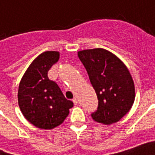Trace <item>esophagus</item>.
Instances as JSON below:
<instances>
[{
    "label": "esophagus",
    "mask_w": 155,
    "mask_h": 155,
    "mask_svg": "<svg viewBox=\"0 0 155 155\" xmlns=\"http://www.w3.org/2000/svg\"><path fill=\"white\" fill-rule=\"evenodd\" d=\"M72 100H73L74 104H75V105H77V104H78V100H77V99H76V98H74V99H72Z\"/></svg>",
    "instance_id": "esophagus-1"
}]
</instances>
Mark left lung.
<instances>
[{"label": "left lung", "mask_w": 155, "mask_h": 155, "mask_svg": "<svg viewBox=\"0 0 155 155\" xmlns=\"http://www.w3.org/2000/svg\"><path fill=\"white\" fill-rule=\"evenodd\" d=\"M78 57L99 100L92 119L105 125L119 122L130 110L135 98L134 81L127 66L114 54L101 48L79 51Z\"/></svg>", "instance_id": "obj_1"}]
</instances>
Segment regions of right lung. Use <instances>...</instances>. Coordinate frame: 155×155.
Returning a JSON list of instances; mask_svg holds the SVG:
<instances>
[{
    "mask_svg": "<svg viewBox=\"0 0 155 155\" xmlns=\"http://www.w3.org/2000/svg\"><path fill=\"white\" fill-rule=\"evenodd\" d=\"M60 59V52L47 51L40 54L28 68L18 89V104L30 123L44 130L60 125L69 114L73 103L68 100L48 72Z\"/></svg>",
    "mask_w": 155,
    "mask_h": 155,
    "instance_id": "right-lung-1",
    "label": "right lung"
}]
</instances>
